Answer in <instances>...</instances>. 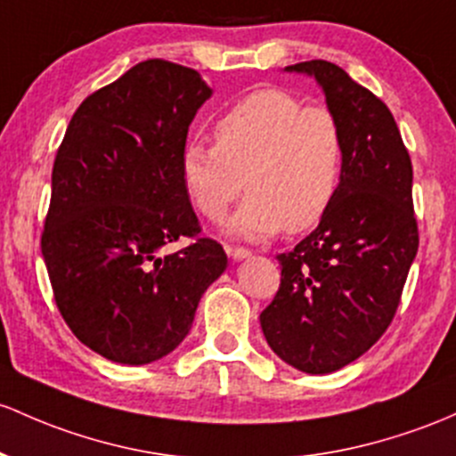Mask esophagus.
Returning a JSON list of instances; mask_svg holds the SVG:
<instances>
[{"mask_svg": "<svg viewBox=\"0 0 456 456\" xmlns=\"http://www.w3.org/2000/svg\"><path fill=\"white\" fill-rule=\"evenodd\" d=\"M227 255L238 262V259L251 257V251H248V248H244V247H227Z\"/></svg>", "mask_w": 456, "mask_h": 456, "instance_id": "1", "label": "esophagus"}]
</instances>
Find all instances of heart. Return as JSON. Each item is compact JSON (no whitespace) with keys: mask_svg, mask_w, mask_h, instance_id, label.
<instances>
[{"mask_svg":"<svg viewBox=\"0 0 456 456\" xmlns=\"http://www.w3.org/2000/svg\"><path fill=\"white\" fill-rule=\"evenodd\" d=\"M344 167L338 114L279 88L240 99L214 125V144L190 142L182 153L183 188L203 218L223 220L247 190L229 229L248 240L316 227L338 199Z\"/></svg>","mask_w":456,"mask_h":456,"instance_id":"heart-1","label":"heart"}]
</instances>
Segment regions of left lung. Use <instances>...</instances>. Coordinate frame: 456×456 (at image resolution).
<instances>
[{"mask_svg": "<svg viewBox=\"0 0 456 456\" xmlns=\"http://www.w3.org/2000/svg\"><path fill=\"white\" fill-rule=\"evenodd\" d=\"M288 71L314 75L346 134L342 188L294 251L277 255L281 283L259 314L270 348L309 374L362 357L387 331L419 244L413 167L381 99L327 60Z\"/></svg>", "mask_w": 456, "mask_h": 456, "instance_id": "8db88e82", "label": "left lung"}]
</instances>
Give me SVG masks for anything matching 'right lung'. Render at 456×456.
Here are the masks:
<instances>
[{
    "instance_id": "right-lung-1",
    "label": "right lung",
    "mask_w": 456,
    "mask_h": 456,
    "mask_svg": "<svg viewBox=\"0 0 456 456\" xmlns=\"http://www.w3.org/2000/svg\"><path fill=\"white\" fill-rule=\"evenodd\" d=\"M209 94L194 69L144 60L79 103L58 147L43 259L64 322L110 362L142 366L177 348L227 268L182 179ZM182 237L188 248L161 253Z\"/></svg>"
}]
</instances>
